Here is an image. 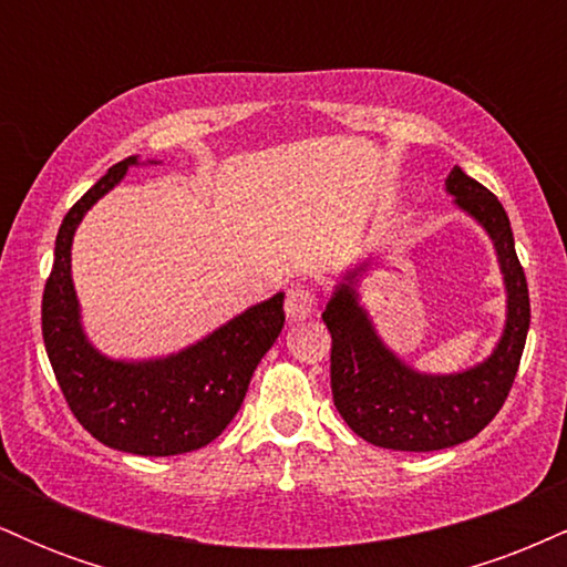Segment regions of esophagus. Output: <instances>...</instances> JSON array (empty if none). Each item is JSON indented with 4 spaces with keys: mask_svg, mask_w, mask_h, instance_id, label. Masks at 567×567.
<instances>
[{
    "mask_svg": "<svg viewBox=\"0 0 567 567\" xmlns=\"http://www.w3.org/2000/svg\"><path fill=\"white\" fill-rule=\"evenodd\" d=\"M317 288H311V285H292L288 290V298H285V315H288V320H306V317H311L317 311Z\"/></svg>",
    "mask_w": 567,
    "mask_h": 567,
    "instance_id": "esophagus-1",
    "label": "esophagus"
}]
</instances>
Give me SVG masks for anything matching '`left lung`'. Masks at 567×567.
I'll use <instances>...</instances> for the list:
<instances>
[{"instance_id": "8db88e82", "label": "left lung", "mask_w": 567, "mask_h": 567, "mask_svg": "<svg viewBox=\"0 0 567 567\" xmlns=\"http://www.w3.org/2000/svg\"><path fill=\"white\" fill-rule=\"evenodd\" d=\"M447 192L455 205L485 226L496 245L506 292V330L496 351L483 365L455 375L415 373L381 343L351 277L324 306L330 347V389L333 402L354 434L370 445L392 451H442L472 440L496 419L512 392L530 328V298L523 264L514 250L509 216L504 205L483 184L458 165L447 175Z\"/></svg>"}]
</instances>
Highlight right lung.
<instances>
[{
	"mask_svg": "<svg viewBox=\"0 0 567 567\" xmlns=\"http://www.w3.org/2000/svg\"><path fill=\"white\" fill-rule=\"evenodd\" d=\"M135 162H116L63 218L53 271L44 282L42 338L71 413L97 442L135 455H178L205 447L231 424L252 370L282 330L285 296L277 292L165 360L114 362L97 354L80 324L71 239L84 213Z\"/></svg>",
	"mask_w": 567,
	"mask_h": 567,
	"instance_id": "1",
	"label": "right lung"
}]
</instances>
